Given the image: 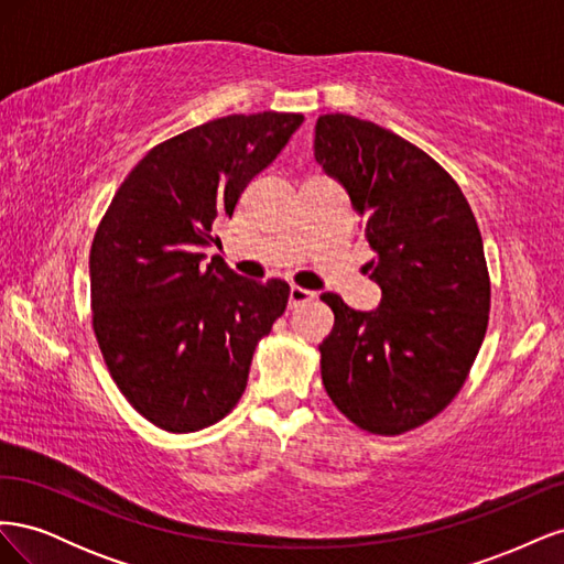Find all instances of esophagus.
Returning <instances> with one entry per match:
<instances>
[{"label": "esophagus", "instance_id": "esophagus-1", "mask_svg": "<svg viewBox=\"0 0 564 564\" xmlns=\"http://www.w3.org/2000/svg\"><path fill=\"white\" fill-rule=\"evenodd\" d=\"M313 299H315V294L308 292V289L296 286V284H292V289H289V308H299V305L308 303Z\"/></svg>", "mask_w": 564, "mask_h": 564}]
</instances>
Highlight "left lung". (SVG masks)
<instances>
[{
	"mask_svg": "<svg viewBox=\"0 0 564 564\" xmlns=\"http://www.w3.org/2000/svg\"><path fill=\"white\" fill-rule=\"evenodd\" d=\"M315 160L346 187L373 249L377 311L322 294L334 329L322 383L340 414L373 435L437 416L466 383L489 322L482 235L456 181L402 135L352 115H322Z\"/></svg>",
	"mask_w": 564,
	"mask_h": 564,
	"instance_id": "1",
	"label": "left lung"
}]
</instances>
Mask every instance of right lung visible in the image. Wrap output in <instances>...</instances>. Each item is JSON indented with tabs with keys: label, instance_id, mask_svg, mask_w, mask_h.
<instances>
[{
	"label": "right lung",
	"instance_id": "obj_1",
	"mask_svg": "<svg viewBox=\"0 0 564 564\" xmlns=\"http://www.w3.org/2000/svg\"><path fill=\"white\" fill-rule=\"evenodd\" d=\"M303 124L296 112L228 115L152 148L119 185L89 253L91 319L117 388L150 423L195 433L232 412L256 346L289 301L202 247L249 181Z\"/></svg>",
	"mask_w": 564,
	"mask_h": 564
}]
</instances>
